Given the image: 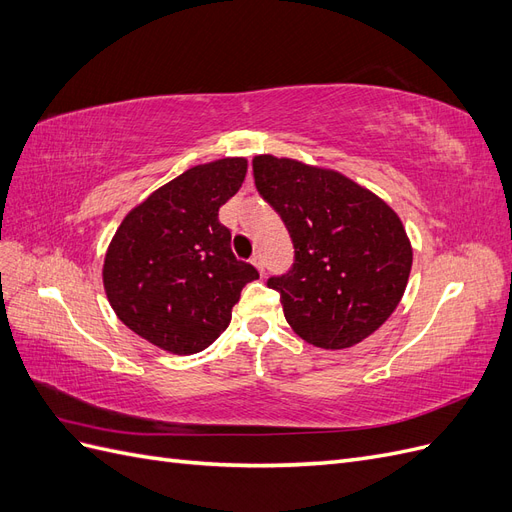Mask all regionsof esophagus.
<instances>
[{
	"label": "esophagus",
	"instance_id": "1",
	"mask_svg": "<svg viewBox=\"0 0 512 512\" xmlns=\"http://www.w3.org/2000/svg\"><path fill=\"white\" fill-rule=\"evenodd\" d=\"M250 262H252V265H254V267H256V269H258V273H260V275H265V262H262V258H260V254H254V256H252V260H250Z\"/></svg>",
	"mask_w": 512,
	"mask_h": 512
}]
</instances>
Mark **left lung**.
<instances>
[{"mask_svg":"<svg viewBox=\"0 0 512 512\" xmlns=\"http://www.w3.org/2000/svg\"><path fill=\"white\" fill-rule=\"evenodd\" d=\"M260 196L280 213L294 265L269 288L307 344L356 346L378 331L404 297L412 243L380 196L333 168L262 153L252 160Z\"/></svg>","mask_w":512,"mask_h":512,"instance_id":"1","label":"left lung"}]
</instances>
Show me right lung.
Listing matches in <instances>:
<instances>
[{"mask_svg":"<svg viewBox=\"0 0 512 512\" xmlns=\"http://www.w3.org/2000/svg\"><path fill=\"white\" fill-rule=\"evenodd\" d=\"M247 173L245 158L198 164L164 183L119 224L102 282L117 318L173 354H196L218 339L258 271L230 250L218 211Z\"/></svg>","mask_w":512,"mask_h":512,"instance_id":"add662e5","label":"right lung"}]
</instances>
